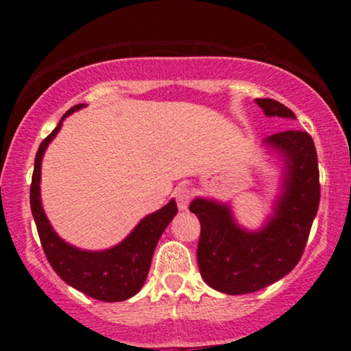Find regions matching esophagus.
Segmentation results:
<instances>
[{
    "label": "esophagus",
    "instance_id": "obj_1",
    "mask_svg": "<svg viewBox=\"0 0 351 351\" xmlns=\"http://www.w3.org/2000/svg\"><path fill=\"white\" fill-rule=\"evenodd\" d=\"M173 196H175L176 199V204H178L180 209H186L189 201H191V196H193V191L191 188L188 186V184L181 183L178 186L175 188V191H173Z\"/></svg>",
    "mask_w": 351,
    "mask_h": 351
}]
</instances>
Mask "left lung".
<instances>
[{"mask_svg": "<svg viewBox=\"0 0 351 351\" xmlns=\"http://www.w3.org/2000/svg\"><path fill=\"white\" fill-rule=\"evenodd\" d=\"M269 117L295 119L291 108L274 99H256ZM285 158L284 193L276 215L257 232L241 229L228 206L203 198L193 199L189 211L198 216L201 236L198 265L203 279L216 291L239 295L267 287L287 276L304 254L320 203V175L312 136L285 130L265 138Z\"/></svg>", "mask_w": 351, "mask_h": 351, "instance_id": "obj_1", "label": "left lung"}]
</instances>
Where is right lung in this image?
Returning <instances> with one entry per match:
<instances>
[{"label": "right lung", "instance_id": "add662e5", "mask_svg": "<svg viewBox=\"0 0 351 351\" xmlns=\"http://www.w3.org/2000/svg\"><path fill=\"white\" fill-rule=\"evenodd\" d=\"M82 107V104H79L69 108L62 115L58 127L39 145L34 160L33 180H31V211H33L44 254L60 279L95 300L122 302L134 297L143 287L160 236L178 213V208H176L175 199H171L160 211L143 217L127 239L107 251H80L77 247L66 244L56 234L44 215L41 199H39L43 155L47 145L59 132L62 120Z\"/></svg>", "mask_w": 351, "mask_h": 351}]
</instances>
